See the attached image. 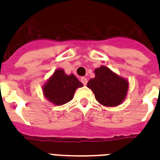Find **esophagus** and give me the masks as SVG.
Returning a JSON list of instances; mask_svg holds the SVG:
<instances>
[{
	"mask_svg": "<svg viewBox=\"0 0 160 160\" xmlns=\"http://www.w3.org/2000/svg\"><path fill=\"white\" fill-rule=\"evenodd\" d=\"M80 81H81V82H82V84H83V85H85V86H86V85L87 84V78H85V77H82V78L80 79Z\"/></svg>",
	"mask_w": 160,
	"mask_h": 160,
	"instance_id": "34e87169",
	"label": "esophagus"
}]
</instances>
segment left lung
I'll return each instance as SVG.
<instances>
[{
	"label": "left lung",
	"instance_id": "8db88e82",
	"mask_svg": "<svg viewBox=\"0 0 160 160\" xmlns=\"http://www.w3.org/2000/svg\"><path fill=\"white\" fill-rule=\"evenodd\" d=\"M94 73L95 77L88 81L87 87L92 91L96 100L108 107L122 104L128 91V80L105 66L96 68Z\"/></svg>",
	"mask_w": 160,
	"mask_h": 160
}]
</instances>
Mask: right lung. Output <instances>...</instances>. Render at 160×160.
<instances>
[{
  "label": "right lung",
  "mask_w": 160,
  "mask_h": 160,
  "mask_svg": "<svg viewBox=\"0 0 160 160\" xmlns=\"http://www.w3.org/2000/svg\"><path fill=\"white\" fill-rule=\"evenodd\" d=\"M82 87L75 75L66 74L64 70L58 68L42 86V93L47 100L58 106L72 100L77 88Z\"/></svg>",
  "instance_id": "right-lung-1"
}]
</instances>
